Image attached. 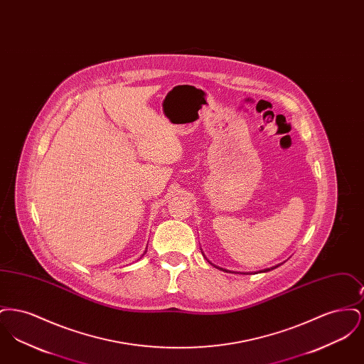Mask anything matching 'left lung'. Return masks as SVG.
Returning a JSON list of instances; mask_svg holds the SVG:
<instances>
[{"instance_id": "obj_1", "label": "left lung", "mask_w": 364, "mask_h": 364, "mask_svg": "<svg viewBox=\"0 0 364 364\" xmlns=\"http://www.w3.org/2000/svg\"><path fill=\"white\" fill-rule=\"evenodd\" d=\"M278 267V266H276ZM276 267H272V269H266V270H263V272H270V270H273V269H276ZM221 270H224V269H221Z\"/></svg>"}]
</instances>
